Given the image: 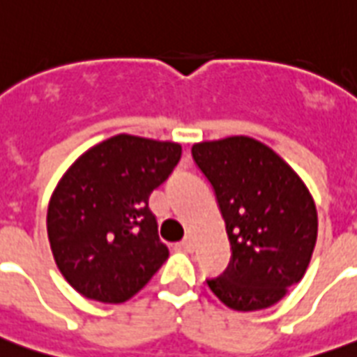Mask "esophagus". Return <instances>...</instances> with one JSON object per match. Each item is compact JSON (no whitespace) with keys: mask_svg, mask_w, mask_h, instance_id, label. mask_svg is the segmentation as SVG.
<instances>
[{"mask_svg":"<svg viewBox=\"0 0 357 357\" xmlns=\"http://www.w3.org/2000/svg\"><path fill=\"white\" fill-rule=\"evenodd\" d=\"M179 246H181L185 252H192V250H195V241H192V237H190V235H187V237L181 241V244H179Z\"/></svg>","mask_w":357,"mask_h":357,"instance_id":"esophagus-1","label":"esophagus"}]
</instances>
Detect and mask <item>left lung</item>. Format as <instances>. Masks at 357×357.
<instances>
[{"instance_id":"8db88e82","label":"left lung","mask_w":357,"mask_h":357,"mask_svg":"<svg viewBox=\"0 0 357 357\" xmlns=\"http://www.w3.org/2000/svg\"><path fill=\"white\" fill-rule=\"evenodd\" d=\"M231 244L228 268L207 285L235 311L271 307L304 278L317 243V207L298 174L268 146L228 137L192 146Z\"/></svg>"}]
</instances>
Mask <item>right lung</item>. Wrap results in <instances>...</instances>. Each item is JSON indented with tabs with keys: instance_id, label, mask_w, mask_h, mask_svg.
<instances>
[{
	"instance_id": "obj_1",
	"label": "right lung",
	"mask_w": 357,
	"mask_h": 357,
	"mask_svg": "<svg viewBox=\"0 0 357 357\" xmlns=\"http://www.w3.org/2000/svg\"><path fill=\"white\" fill-rule=\"evenodd\" d=\"M181 159L176 142L116 135L66 170L47 206V238L79 294L120 304L168 259L148 200Z\"/></svg>"
}]
</instances>
